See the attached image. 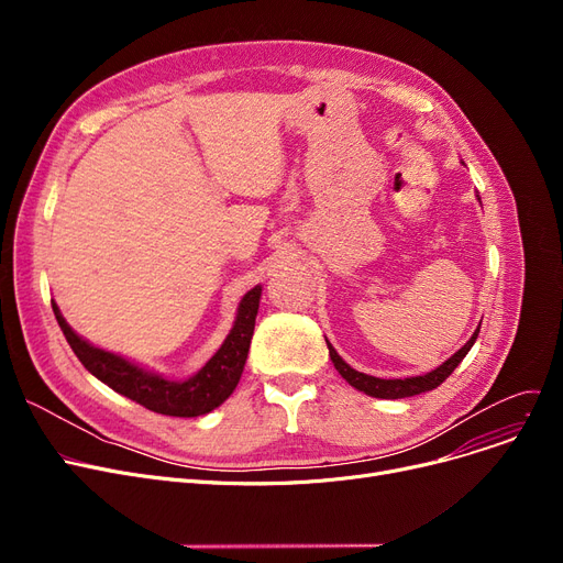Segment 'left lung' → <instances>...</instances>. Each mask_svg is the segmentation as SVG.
I'll return each mask as SVG.
<instances>
[{"label": "left lung", "mask_w": 563, "mask_h": 563, "mask_svg": "<svg viewBox=\"0 0 563 563\" xmlns=\"http://www.w3.org/2000/svg\"><path fill=\"white\" fill-rule=\"evenodd\" d=\"M479 327H482V323H479ZM479 327H477L475 333H472V338L454 353L452 358H448L445 363L438 365L435 369H431L422 376H408V378H378V376L363 374L358 369H353L351 365H346L329 340H327V344H329V356H331L335 369L340 372L342 378H346L349 386H353V388L369 395V397H376V399H404V397H416V395H422V393H429V390L438 388L440 383L445 380L459 367V363L467 356V351L472 349V344H475V340L479 335Z\"/></svg>", "instance_id": "obj_1"}]
</instances>
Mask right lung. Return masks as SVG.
<instances>
[{
	"label": "right lung",
	"mask_w": 563,
	"mask_h": 563,
	"mask_svg": "<svg viewBox=\"0 0 563 563\" xmlns=\"http://www.w3.org/2000/svg\"><path fill=\"white\" fill-rule=\"evenodd\" d=\"M260 297L262 285H255L244 294L223 344L210 361L185 380H173L159 372L118 356L113 351H104L91 344L70 329V323L64 319L54 301L52 310L75 356L96 378L107 383L111 390L145 406L147 410L162 412V416L198 418L219 408L234 393L236 383H240L249 358Z\"/></svg>",
	"instance_id": "obj_1"
}]
</instances>
